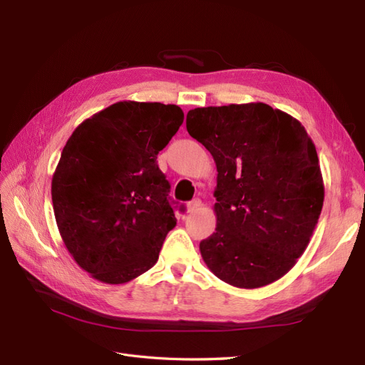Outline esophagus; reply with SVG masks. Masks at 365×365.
Instances as JSON below:
<instances>
[{"mask_svg": "<svg viewBox=\"0 0 365 365\" xmlns=\"http://www.w3.org/2000/svg\"><path fill=\"white\" fill-rule=\"evenodd\" d=\"M201 205H202L201 200H193V201H190L189 204H187V212H189V213H193V212H196V210L200 208Z\"/></svg>", "mask_w": 365, "mask_h": 365, "instance_id": "34e87169", "label": "esophagus"}]
</instances>
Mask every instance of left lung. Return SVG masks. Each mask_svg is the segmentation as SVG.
Here are the masks:
<instances>
[{
    "mask_svg": "<svg viewBox=\"0 0 365 365\" xmlns=\"http://www.w3.org/2000/svg\"><path fill=\"white\" fill-rule=\"evenodd\" d=\"M185 126L217 169L216 231L200 244L208 269L245 289L279 280L304 252L323 208L311 137L260 102L195 108Z\"/></svg>",
    "mask_w": 365,
    "mask_h": 365,
    "instance_id": "left-lung-1",
    "label": "left lung"
}]
</instances>
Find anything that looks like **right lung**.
Masks as SVG:
<instances>
[{"mask_svg":"<svg viewBox=\"0 0 365 365\" xmlns=\"http://www.w3.org/2000/svg\"><path fill=\"white\" fill-rule=\"evenodd\" d=\"M182 120L176 105L117 102L65 145L51 181L54 217L73 259L96 280L121 284L157 263L176 225L157 155Z\"/></svg>","mask_w":365,"mask_h":365,"instance_id":"right-lung-1","label":"right lung"}]
</instances>
